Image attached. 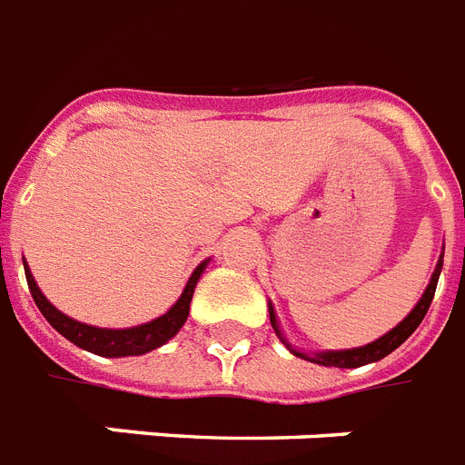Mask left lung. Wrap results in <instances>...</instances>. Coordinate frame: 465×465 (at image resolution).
<instances>
[{
  "label": "left lung",
  "mask_w": 465,
  "mask_h": 465,
  "mask_svg": "<svg viewBox=\"0 0 465 465\" xmlns=\"http://www.w3.org/2000/svg\"><path fill=\"white\" fill-rule=\"evenodd\" d=\"M440 271H441V259L440 263H437V269H434L432 273V281H430V285H427L425 295L420 297V302L415 304V310L408 314L403 322H401L396 329H391L389 333H384L381 338H377L374 343L370 345H362V348H352V351H336V352H319V355H314V358H307L310 362H317V365H324V367H343V370H351V367H362V365H370V362H377V360L386 358L389 352L396 351L403 341H406L411 333L420 326V322L425 319L427 310H430V304H432V297H434V291H437V281H440ZM271 326L276 329V333L281 336V331H278V324H276V314H273V310H271ZM281 341H283V336H281ZM285 343V341H283ZM295 355H300V358H304L302 352L292 351Z\"/></svg>",
  "instance_id": "1"
}]
</instances>
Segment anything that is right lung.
Masks as SVG:
<instances>
[{
	"label": "right lung",
	"instance_id": "add662e5",
	"mask_svg": "<svg viewBox=\"0 0 465 465\" xmlns=\"http://www.w3.org/2000/svg\"><path fill=\"white\" fill-rule=\"evenodd\" d=\"M25 281H28V288H31V295L38 304V310L43 312V317L50 322L54 329L64 338H69L74 345H79L84 351L95 352V355H103V358H127V355H143L148 351H155L161 348L163 343H168L174 333L180 331L182 324L187 322L189 317V302H192V295H194L196 281L202 276V271L206 269V262L199 263L196 271L192 273V278L187 281V288L182 292V297L173 304V310L165 312L163 317L148 322V324L134 326V329H95V326L81 324V322H74L66 314L52 307L45 295L40 292V288L33 281L31 271L25 266Z\"/></svg>",
	"mask_w": 465,
	"mask_h": 465
}]
</instances>
